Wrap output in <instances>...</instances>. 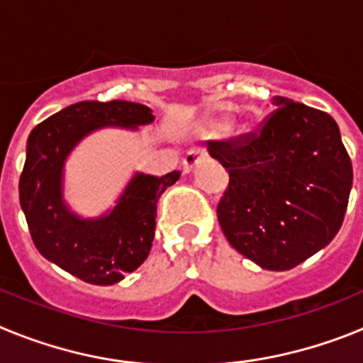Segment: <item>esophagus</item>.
Instances as JSON below:
<instances>
[{
  "mask_svg": "<svg viewBox=\"0 0 363 363\" xmlns=\"http://www.w3.org/2000/svg\"><path fill=\"white\" fill-rule=\"evenodd\" d=\"M205 156H207V150L205 149H201V147H194V149H191L187 152V156H185L184 158V169L185 171H191L192 167L196 165L198 162H200L201 158H205Z\"/></svg>",
  "mask_w": 363,
  "mask_h": 363,
  "instance_id": "esophagus-1",
  "label": "esophagus"
}]
</instances>
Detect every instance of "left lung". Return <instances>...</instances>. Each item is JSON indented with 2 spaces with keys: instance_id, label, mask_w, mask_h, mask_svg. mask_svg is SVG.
Wrapping results in <instances>:
<instances>
[{
  "instance_id": "obj_1",
  "label": "left lung",
  "mask_w": 363,
  "mask_h": 363,
  "mask_svg": "<svg viewBox=\"0 0 363 363\" xmlns=\"http://www.w3.org/2000/svg\"><path fill=\"white\" fill-rule=\"evenodd\" d=\"M255 130L211 140L209 152L229 171L216 207L230 245L269 271L306 262L342 227L352 165L327 112L274 96Z\"/></svg>"
}]
</instances>
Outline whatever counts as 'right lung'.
<instances>
[{
  "instance_id": "right-lung-1",
  "label": "right lung",
  "mask_w": 363,
  "mask_h": 363,
  "mask_svg": "<svg viewBox=\"0 0 363 363\" xmlns=\"http://www.w3.org/2000/svg\"><path fill=\"white\" fill-rule=\"evenodd\" d=\"M152 120L150 108L134 101H79L41 121L28 136L19 203L32 242L41 256L86 284H116L145 262L154 240L158 200L178 182L179 171L162 178L138 174L108 216L86 221L63 205V162L91 130L105 125L138 127Z\"/></svg>"
}]
</instances>
